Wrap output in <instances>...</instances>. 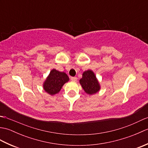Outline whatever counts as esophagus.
Wrapping results in <instances>:
<instances>
[{"label": "esophagus", "instance_id": "34e87169", "mask_svg": "<svg viewBox=\"0 0 148 148\" xmlns=\"http://www.w3.org/2000/svg\"><path fill=\"white\" fill-rule=\"evenodd\" d=\"M71 79L72 81H76L77 80V78L76 77H71Z\"/></svg>", "mask_w": 148, "mask_h": 148}]
</instances>
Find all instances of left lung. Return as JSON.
<instances>
[{"label": "left lung", "instance_id": "obj_1", "mask_svg": "<svg viewBox=\"0 0 148 148\" xmlns=\"http://www.w3.org/2000/svg\"><path fill=\"white\" fill-rule=\"evenodd\" d=\"M79 83L86 93L92 95L99 92L100 85L93 71L88 70L83 72Z\"/></svg>", "mask_w": 148, "mask_h": 148}]
</instances>
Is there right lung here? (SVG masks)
<instances>
[{
	"label": "right lung",
	"instance_id": "right-lung-1",
	"mask_svg": "<svg viewBox=\"0 0 148 148\" xmlns=\"http://www.w3.org/2000/svg\"><path fill=\"white\" fill-rule=\"evenodd\" d=\"M69 80V78L65 72L53 69L44 83V89L50 95H55L60 91L63 85Z\"/></svg>",
	"mask_w": 148,
	"mask_h": 148
}]
</instances>
